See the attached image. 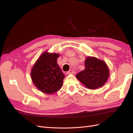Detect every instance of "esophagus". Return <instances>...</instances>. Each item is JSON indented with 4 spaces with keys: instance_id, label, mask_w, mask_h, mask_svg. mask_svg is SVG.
<instances>
[{
    "instance_id": "1",
    "label": "esophagus",
    "mask_w": 133,
    "mask_h": 133,
    "mask_svg": "<svg viewBox=\"0 0 133 133\" xmlns=\"http://www.w3.org/2000/svg\"><path fill=\"white\" fill-rule=\"evenodd\" d=\"M67 74H74L75 71H73V70H70L69 71H68L67 72Z\"/></svg>"
}]
</instances>
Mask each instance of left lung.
Wrapping results in <instances>:
<instances>
[{
	"label": "left lung",
	"instance_id": "8db88e82",
	"mask_svg": "<svg viewBox=\"0 0 133 133\" xmlns=\"http://www.w3.org/2000/svg\"><path fill=\"white\" fill-rule=\"evenodd\" d=\"M85 69L76 74V77L87 88L97 89L107 82L109 70L103 60L88 57L85 59Z\"/></svg>",
	"mask_w": 133,
	"mask_h": 133
}]
</instances>
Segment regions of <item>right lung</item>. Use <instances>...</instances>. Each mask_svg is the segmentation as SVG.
<instances>
[{
    "label": "right lung",
    "mask_w": 133,
    "mask_h": 133,
    "mask_svg": "<svg viewBox=\"0 0 133 133\" xmlns=\"http://www.w3.org/2000/svg\"><path fill=\"white\" fill-rule=\"evenodd\" d=\"M59 54L44 51L31 71V78L38 89L46 94H53L62 88L65 78L57 64Z\"/></svg>",
    "instance_id": "1"
}]
</instances>
